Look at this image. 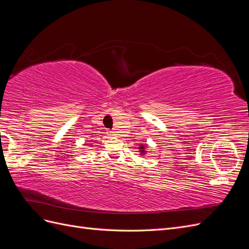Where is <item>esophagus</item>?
<instances>
[{
  "label": "esophagus",
  "mask_w": 249,
  "mask_h": 249,
  "mask_svg": "<svg viewBox=\"0 0 249 249\" xmlns=\"http://www.w3.org/2000/svg\"><path fill=\"white\" fill-rule=\"evenodd\" d=\"M107 134L109 135V136H114V135H115V133H114V132H111V131H108V132H107Z\"/></svg>",
  "instance_id": "esophagus-1"
}]
</instances>
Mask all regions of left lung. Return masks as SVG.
Returning <instances> with one entry per match:
<instances>
[{"label":"left lung","mask_w":249,"mask_h":249,"mask_svg":"<svg viewBox=\"0 0 249 249\" xmlns=\"http://www.w3.org/2000/svg\"><path fill=\"white\" fill-rule=\"evenodd\" d=\"M145 148H146V145L145 144H140L139 145V147H138V149H139V153H140V155L141 156H143V155H145L146 154V150H145Z\"/></svg>","instance_id":"obj_1"}]
</instances>
